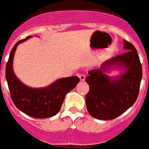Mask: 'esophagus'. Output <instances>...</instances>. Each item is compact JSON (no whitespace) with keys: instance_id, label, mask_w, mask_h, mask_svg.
<instances>
[{"instance_id":"obj_1","label":"esophagus","mask_w":149,"mask_h":149,"mask_svg":"<svg viewBox=\"0 0 149 149\" xmlns=\"http://www.w3.org/2000/svg\"><path fill=\"white\" fill-rule=\"evenodd\" d=\"M78 77H79L81 81L85 80V75H84V74H78Z\"/></svg>"}]
</instances>
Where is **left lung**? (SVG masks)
<instances>
[{
    "mask_svg": "<svg viewBox=\"0 0 149 149\" xmlns=\"http://www.w3.org/2000/svg\"><path fill=\"white\" fill-rule=\"evenodd\" d=\"M127 52L106 61L99 69L88 72L85 81L89 85L86 95L87 109L92 117L111 120L118 117L132 107L139 96L142 68L137 50L124 40ZM111 68L123 69L116 77L107 74Z\"/></svg>",
    "mask_w": 149,
    "mask_h": 149,
    "instance_id": "left-lung-1",
    "label": "left lung"
}]
</instances>
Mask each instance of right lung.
<instances>
[{
	"mask_svg": "<svg viewBox=\"0 0 149 149\" xmlns=\"http://www.w3.org/2000/svg\"><path fill=\"white\" fill-rule=\"evenodd\" d=\"M31 36L17 42L10 52L6 66V79L10 97L15 106L26 115L35 118L54 116L61 110L65 95L74 88L80 79L77 76L59 78L45 88H31L17 78L13 70L14 52L19 44Z\"/></svg>",
	"mask_w": 149,
	"mask_h": 149,
	"instance_id": "right-lung-1",
	"label": "right lung"
}]
</instances>
